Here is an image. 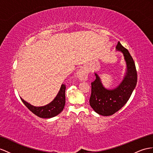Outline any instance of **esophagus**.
Masks as SVG:
<instances>
[{
	"instance_id": "obj_1",
	"label": "esophagus",
	"mask_w": 153,
	"mask_h": 153,
	"mask_svg": "<svg viewBox=\"0 0 153 153\" xmlns=\"http://www.w3.org/2000/svg\"><path fill=\"white\" fill-rule=\"evenodd\" d=\"M77 76L80 80H87L88 78L87 71L85 68H81L77 72Z\"/></svg>"
}]
</instances>
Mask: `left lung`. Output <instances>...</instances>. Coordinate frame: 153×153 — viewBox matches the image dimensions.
<instances>
[{
    "label": "left lung",
    "instance_id": "obj_1",
    "mask_svg": "<svg viewBox=\"0 0 153 153\" xmlns=\"http://www.w3.org/2000/svg\"><path fill=\"white\" fill-rule=\"evenodd\" d=\"M117 50L123 52L127 63L126 75L117 88L107 90L103 87L100 78L95 74L96 79L91 83L90 105L97 114L111 116L118 111L130 98L137 83V71L134 61L127 49L121 45L116 46Z\"/></svg>",
    "mask_w": 153,
    "mask_h": 153
}]
</instances>
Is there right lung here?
<instances>
[{
  "label": "right lung",
  "mask_w": 153,
  "mask_h": 153,
  "mask_svg": "<svg viewBox=\"0 0 153 153\" xmlns=\"http://www.w3.org/2000/svg\"><path fill=\"white\" fill-rule=\"evenodd\" d=\"M65 90L66 85L62 84L56 98L50 103L43 107H34L23 99L21 98V100L25 106L34 114L42 118H50L58 115L63 110L65 105Z\"/></svg>",
  "instance_id": "1"
}]
</instances>
